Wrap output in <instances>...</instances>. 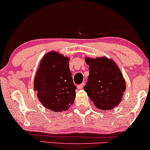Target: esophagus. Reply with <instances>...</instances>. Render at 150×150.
I'll return each instance as SVG.
<instances>
[{
    "label": "esophagus",
    "instance_id": "1",
    "mask_svg": "<svg viewBox=\"0 0 150 150\" xmlns=\"http://www.w3.org/2000/svg\"><path fill=\"white\" fill-rule=\"evenodd\" d=\"M84 86H85V82H83V83H82L81 84H80V85H79L77 86V88L79 89H82V88H83Z\"/></svg>",
    "mask_w": 150,
    "mask_h": 150
}]
</instances>
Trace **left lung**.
Masks as SVG:
<instances>
[{
    "label": "left lung",
    "instance_id": "1",
    "mask_svg": "<svg viewBox=\"0 0 150 150\" xmlns=\"http://www.w3.org/2000/svg\"><path fill=\"white\" fill-rule=\"evenodd\" d=\"M89 75L84 89L94 105L99 109L115 107L126 90V83L114 61L106 57L86 58Z\"/></svg>",
    "mask_w": 150,
    "mask_h": 150
}]
</instances>
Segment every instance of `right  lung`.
Masks as SVG:
<instances>
[{"instance_id": "add662e5", "label": "right lung", "mask_w": 150, "mask_h": 150, "mask_svg": "<svg viewBox=\"0 0 150 150\" xmlns=\"http://www.w3.org/2000/svg\"><path fill=\"white\" fill-rule=\"evenodd\" d=\"M34 89L44 107L59 112L68 109L74 101L76 89L69 59L56 52L45 55L35 77Z\"/></svg>"}]
</instances>
